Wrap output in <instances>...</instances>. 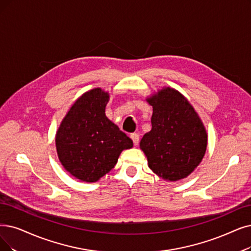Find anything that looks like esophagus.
<instances>
[{
	"mask_svg": "<svg viewBox=\"0 0 251 251\" xmlns=\"http://www.w3.org/2000/svg\"><path fill=\"white\" fill-rule=\"evenodd\" d=\"M131 139L133 140V143H134V145H138L139 144V140H140V138H139V135L138 134H136V133H133V134H131Z\"/></svg>",
	"mask_w": 251,
	"mask_h": 251,
	"instance_id": "obj_1",
	"label": "esophagus"
}]
</instances>
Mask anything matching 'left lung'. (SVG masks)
I'll return each mask as SVG.
<instances>
[{
  "instance_id": "obj_1",
  "label": "left lung",
  "mask_w": 251,
  "mask_h": 251,
  "mask_svg": "<svg viewBox=\"0 0 251 251\" xmlns=\"http://www.w3.org/2000/svg\"><path fill=\"white\" fill-rule=\"evenodd\" d=\"M152 106L151 131L140 141L148 167L165 180L187 177L202 162L207 133L201 118L174 88L165 87L146 99Z\"/></svg>"
}]
</instances>
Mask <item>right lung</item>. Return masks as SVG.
<instances>
[{
  "label": "right lung",
  "mask_w": 251,
  "mask_h": 251,
  "mask_svg": "<svg viewBox=\"0 0 251 251\" xmlns=\"http://www.w3.org/2000/svg\"><path fill=\"white\" fill-rule=\"evenodd\" d=\"M109 94L94 88L77 99L59 126L55 145L59 160L72 176L96 182L117 163L133 141L108 119Z\"/></svg>",
  "instance_id": "obj_1"
}]
</instances>
